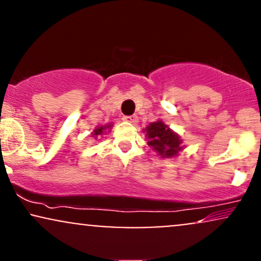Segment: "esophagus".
I'll list each match as a JSON object with an SVG mask.
<instances>
[{"mask_svg": "<svg viewBox=\"0 0 261 261\" xmlns=\"http://www.w3.org/2000/svg\"><path fill=\"white\" fill-rule=\"evenodd\" d=\"M124 121L130 122V124L136 125L139 122V118L136 115H131V116H124Z\"/></svg>", "mask_w": 261, "mask_h": 261, "instance_id": "obj_1", "label": "esophagus"}]
</instances>
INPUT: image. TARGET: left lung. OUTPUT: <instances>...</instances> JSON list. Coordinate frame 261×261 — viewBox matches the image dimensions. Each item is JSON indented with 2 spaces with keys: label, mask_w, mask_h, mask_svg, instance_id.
<instances>
[{
  "label": "left lung",
  "mask_w": 261,
  "mask_h": 261,
  "mask_svg": "<svg viewBox=\"0 0 261 261\" xmlns=\"http://www.w3.org/2000/svg\"><path fill=\"white\" fill-rule=\"evenodd\" d=\"M148 146L162 158H174L182 151V140L162 120L151 122L143 128Z\"/></svg>",
  "instance_id": "8db88e82"
}]
</instances>
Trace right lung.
<instances>
[{"label": "right lung", "instance_id": "right-lung-1", "mask_svg": "<svg viewBox=\"0 0 261 261\" xmlns=\"http://www.w3.org/2000/svg\"><path fill=\"white\" fill-rule=\"evenodd\" d=\"M112 127H113L112 122H109V124H106V125H99V126H97L92 131L91 134L92 137H94V139L97 140L99 136H103V135H106V133H109Z\"/></svg>", "mask_w": 261, "mask_h": 261}]
</instances>
